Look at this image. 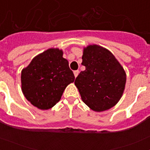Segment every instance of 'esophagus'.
I'll return each mask as SVG.
<instances>
[{"label":"esophagus","instance_id":"1","mask_svg":"<svg viewBox=\"0 0 150 150\" xmlns=\"http://www.w3.org/2000/svg\"><path fill=\"white\" fill-rule=\"evenodd\" d=\"M74 76H75V77H76V76H78V74H79V71H74Z\"/></svg>","mask_w":150,"mask_h":150}]
</instances>
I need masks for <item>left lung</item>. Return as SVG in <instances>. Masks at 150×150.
<instances>
[{
  "mask_svg": "<svg viewBox=\"0 0 150 150\" xmlns=\"http://www.w3.org/2000/svg\"><path fill=\"white\" fill-rule=\"evenodd\" d=\"M81 71L74 84L90 109L102 112L117 104L124 92L126 74L110 51L99 45L83 48Z\"/></svg>",
  "mask_w": 150,
  "mask_h": 150,
  "instance_id": "left-lung-1",
  "label": "left lung"
}]
</instances>
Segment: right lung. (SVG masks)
Here are the masks:
<instances>
[{"mask_svg": "<svg viewBox=\"0 0 150 150\" xmlns=\"http://www.w3.org/2000/svg\"><path fill=\"white\" fill-rule=\"evenodd\" d=\"M75 76L63 58V51L50 48L36 55L21 73L24 96L34 107L49 110L60 100Z\"/></svg>", "mask_w": 150, "mask_h": 150, "instance_id": "obj_1", "label": "right lung"}]
</instances>
